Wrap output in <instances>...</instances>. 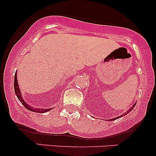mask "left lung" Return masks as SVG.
I'll use <instances>...</instances> for the list:
<instances>
[{"instance_id": "1", "label": "left lung", "mask_w": 156, "mask_h": 156, "mask_svg": "<svg viewBox=\"0 0 156 156\" xmlns=\"http://www.w3.org/2000/svg\"><path fill=\"white\" fill-rule=\"evenodd\" d=\"M136 103H135V104H134V105H133V106H132V107H131V108H130V109H128V112H125V114H123V115H126V114H128V113H129L130 112H131V111H132V110H133V108H134V106H135V105H136ZM123 115H121V116H119V117H115V118H114V119H111V120H115V119H118V118H119V117H122V116H123Z\"/></svg>"}]
</instances>
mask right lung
<instances>
[{
    "mask_svg": "<svg viewBox=\"0 0 156 156\" xmlns=\"http://www.w3.org/2000/svg\"><path fill=\"white\" fill-rule=\"evenodd\" d=\"M14 88H15V92L16 95H17V98L19 99V101L21 102V103L24 105L25 108H26L28 110L32 111V112H39V113H44V112H47L48 111L51 110V108L49 109H39V108H34L33 107L29 106L28 104H26V102L24 101V100L22 98V94H20V89H19V86H18V83H17V72L15 73V82H14Z\"/></svg>",
    "mask_w": 156,
    "mask_h": 156,
    "instance_id": "1",
    "label": "right lung"
}]
</instances>
